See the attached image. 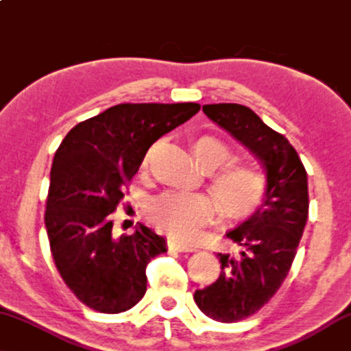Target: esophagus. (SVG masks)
Listing matches in <instances>:
<instances>
[{
  "label": "esophagus",
  "mask_w": 351,
  "mask_h": 351,
  "mask_svg": "<svg viewBox=\"0 0 351 351\" xmlns=\"http://www.w3.org/2000/svg\"><path fill=\"white\" fill-rule=\"evenodd\" d=\"M168 246L171 247V250L179 251V252H194V251H196V247H194V246L185 245V243H182V241H177V240H169Z\"/></svg>",
  "instance_id": "1"
}]
</instances>
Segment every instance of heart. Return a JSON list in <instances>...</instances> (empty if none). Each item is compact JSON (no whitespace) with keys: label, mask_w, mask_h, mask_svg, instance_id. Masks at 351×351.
I'll list each match as a JSON object with an SVG mask.
<instances>
[{"label":"heart","mask_w":351,"mask_h":351,"mask_svg":"<svg viewBox=\"0 0 351 351\" xmlns=\"http://www.w3.org/2000/svg\"><path fill=\"white\" fill-rule=\"evenodd\" d=\"M194 157L207 169L208 190L221 213L245 218L262 206L267 196V176L261 166L246 160H230L234 150L215 134L193 139ZM150 150L143 160L149 165ZM149 218L161 230L182 240H191L215 213L213 199L204 193L168 191L149 204Z\"/></svg>","instance_id":"heart-1"}]
</instances>
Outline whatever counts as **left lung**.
Returning a JSON list of instances; mask_svg holds the SVG:
<instances>
[{
    "instance_id": "1",
    "label": "left lung",
    "mask_w": 351,
    "mask_h": 351,
    "mask_svg": "<svg viewBox=\"0 0 351 351\" xmlns=\"http://www.w3.org/2000/svg\"><path fill=\"white\" fill-rule=\"evenodd\" d=\"M202 111L250 149L267 171L265 201L250 219L226 234L241 247L240 256L219 252V278L194 292L207 317L235 323L261 311L287 278L309 213L307 174L284 134L247 106L204 105Z\"/></svg>"
}]
</instances>
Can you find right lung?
<instances>
[{
    "label": "right lung",
    "mask_w": 351,
    "mask_h": 351,
    "mask_svg": "<svg viewBox=\"0 0 351 351\" xmlns=\"http://www.w3.org/2000/svg\"><path fill=\"white\" fill-rule=\"evenodd\" d=\"M199 104H121L75 125L53 158L45 206L50 251L62 281L90 309L128 311L147 289L145 267L166 240L139 224L112 239V213L150 145Z\"/></svg>",
    "instance_id": "1"
}]
</instances>
